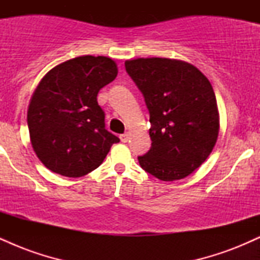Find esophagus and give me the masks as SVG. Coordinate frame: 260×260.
<instances>
[{
    "label": "esophagus",
    "instance_id": "1",
    "mask_svg": "<svg viewBox=\"0 0 260 260\" xmlns=\"http://www.w3.org/2000/svg\"><path fill=\"white\" fill-rule=\"evenodd\" d=\"M120 138H121V140H122V142H123V143H127V142H128V139H129V134H128V133L121 134Z\"/></svg>",
    "mask_w": 260,
    "mask_h": 260
}]
</instances>
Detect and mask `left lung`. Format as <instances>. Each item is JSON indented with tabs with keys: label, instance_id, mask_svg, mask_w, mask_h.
I'll return each instance as SVG.
<instances>
[{
	"label": "left lung",
	"instance_id": "left-lung-1",
	"mask_svg": "<svg viewBox=\"0 0 260 260\" xmlns=\"http://www.w3.org/2000/svg\"><path fill=\"white\" fill-rule=\"evenodd\" d=\"M150 115L151 148L139 165L161 181L187 177L207 160L219 136L215 92L207 77L187 62L137 58L124 62Z\"/></svg>",
	"mask_w": 260,
	"mask_h": 260
}]
</instances>
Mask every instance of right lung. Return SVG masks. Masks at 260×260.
<instances>
[{"label":"right lung","mask_w":260,"mask_h":260,"mask_svg":"<svg viewBox=\"0 0 260 260\" xmlns=\"http://www.w3.org/2000/svg\"><path fill=\"white\" fill-rule=\"evenodd\" d=\"M117 73L113 59L88 55L56 66L40 80L26 118L31 147L52 172L66 177L89 174L120 142L105 129V113L96 100Z\"/></svg>","instance_id":"1"}]
</instances>
